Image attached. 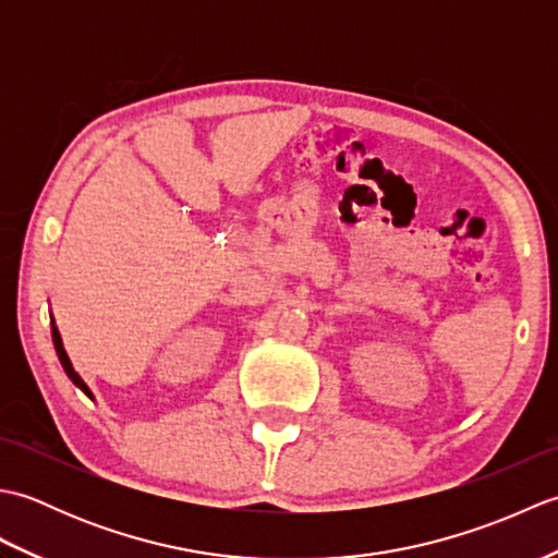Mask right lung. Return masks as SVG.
<instances>
[{"label":"right lung","mask_w":558,"mask_h":558,"mask_svg":"<svg viewBox=\"0 0 558 558\" xmlns=\"http://www.w3.org/2000/svg\"><path fill=\"white\" fill-rule=\"evenodd\" d=\"M52 340H54V350H57V357H59V362H62V366H64V372H66V376L71 378V381H74L83 393H86L88 398H93L90 396V390H88V386L81 381V376L74 372V366H71V362H69V357H66V352H64V345H62V338H59V330L52 326Z\"/></svg>","instance_id":"obj_1"}]
</instances>
